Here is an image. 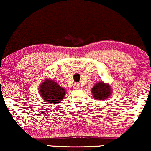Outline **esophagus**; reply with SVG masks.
<instances>
[{"instance_id": "1", "label": "esophagus", "mask_w": 151, "mask_h": 151, "mask_svg": "<svg viewBox=\"0 0 151 151\" xmlns=\"http://www.w3.org/2000/svg\"><path fill=\"white\" fill-rule=\"evenodd\" d=\"M74 87H75L76 88H80V85H79L78 83H76V84L74 85Z\"/></svg>"}]
</instances>
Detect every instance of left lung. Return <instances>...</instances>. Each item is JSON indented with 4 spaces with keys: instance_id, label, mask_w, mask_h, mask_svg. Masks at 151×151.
Returning <instances> with one entry per match:
<instances>
[{
    "instance_id": "obj_1",
    "label": "left lung",
    "mask_w": 151,
    "mask_h": 151,
    "mask_svg": "<svg viewBox=\"0 0 151 151\" xmlns=\"http://www.w3.org/2000/svg\"><path fill=\"white\" fill-rule=\"evenodd\" d=\"M112 89L110 83H105L103 81H99L94 84L91 88V93L95 100L104 101L111 96Z\"/></svg>"
}]
</instances>
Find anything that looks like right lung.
Here are the masks:
<instances>
[{
    "instance_id": "1",
    "label": "right lung",
    "mask_w": 151,
    "mask_h": 151,
    "mask_svg": "<svg viewBox=\"0 0 151 151\" xmlns=\"http://www.w3.org/2000/svg\"><path fill=\"white\" fill-rule=\"evenodd\" d=\"M40 96L46 102V105L51 103L59 104L64 98L66 91L64 88L61 87L54 80L45 78L43 82L40 85L38 88Z\"/></svg>"
}]
</instances>
